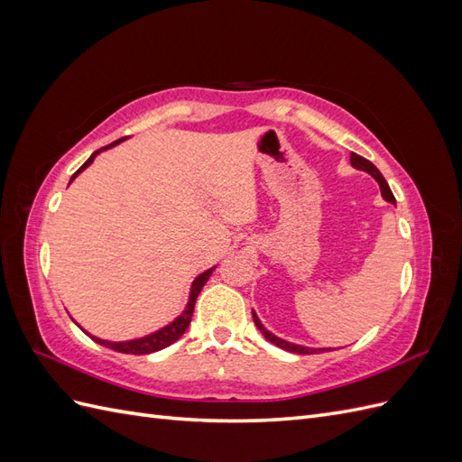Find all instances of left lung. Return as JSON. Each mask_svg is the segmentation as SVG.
I'll return each instance as SVG.
<instances>
[{
	"label": "left lung",
	"mask_w": 462,
	"mask_h": 462,
	"mask_svg": "<svg viewBox=\"0 0 462 462\" xmlns=\"http://www.w3.org/2000/svg\"><path fill=\"white\" fill-rule=\"evenodd\" d=\"M351 163H353V167H356V170H362V171H366V173H370L377 183H380V189H382V197L387 200V202H391V204H395V197H393V192H391V189H389V185H387V180L383 179V175L380 173V170H377V167L372 163V162H368L366 158H362V156H358V153H351ZM253 318H254V324H256V328L262 331V335L265 339H268L270 343H273V345H277L279 348H283V351H289V353H297V355H314V353H324V351H329V348H310V346H302V345H295V343H289V341H285V339H279V337H275L273 333H270L268 329H265L263 326H262V321L258 319V316L253 312Z\"/></svg>",
	"instance_id": "left-lung-1"
}]
</instances>
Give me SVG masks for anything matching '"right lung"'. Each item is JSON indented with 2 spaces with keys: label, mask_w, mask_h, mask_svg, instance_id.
Returning a JSON list of instances; mask_svg holds the SVG:
<instances>
[{
  "label": "right lung",
  "mask_w": 462,
  "mask_h": 462,
  "mask_svg": "<svg viewBox=\"0 0 462 462\" xmlns=\"http://www.w3.org/2000/svg\"><path fill=\"white\" fill-rule=\"evenodd\" d=\"M123 141V138H119V141H116V143H111V144H107V146H104V148H100V150H96L92 156L82 163L79 170H77V173L71 177V180L80 173V171H85L87 167L94 162V158L97 156V153L100 152H104V150H107V148H111V146H116V144H119ZM71 180H69V183H71ZM216 268H209V270H206L204 273H200L197 279H194V283H192V287H190V297H189V304H187V309H185V312L180 314L179 318H175L170 326H165V328H162V329H158L156 333H150V335H146V337H141V339H133V341H121V343H114V341H104V339H97V337H90L96 341V343H100V345H104V346H107V348H114V351H117V353H125V355H150V353H156V351H162V348H165V346H170L171 343H175L180 335H183L185 331H187V328H189V324H190V318H192V312H194V302H197V299H199V292L202 291V287L206 285V282L209 279V275H212V272H214Z\"/></svg>",
  "instance_id": "add662e5"
}]
</instances>
